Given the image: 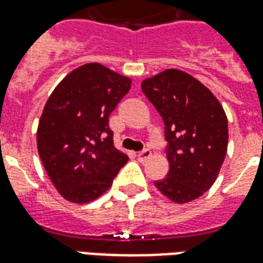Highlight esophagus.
<instances>
[{
  "label": "esophagus",
  "mask_w": 263,
  "mask_h": 263,
  "mask_svg": "<svg viewBox=\"0 0 263 263\" xmlns=\"http://www.w3.org/2000/svg\"><path fill=\"white\" fill-rule=\"evenodd\" d=\"M137 156H138V160H141V162H146V160L152 156V152H151L149 149H145V151H142V152H139Z\"/></svg>",
  "instance_id": "esophagus-1"
}]
</instances>
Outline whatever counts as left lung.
<instances>
[{
    "label": "left lung",
    "instance_id": "1",
    "mask_svg": "<svg viewBox=\"0 0 263 263\" xmlns=\"http://www.w3.org/2000/svg\"><path fill=\"white\" fill-rule=\"evenodd\" d=\"M165 124L167 176L154 182L177 204L203 196L220 173L228 146L226 111L201 81L179 69H166L141 83Z\"/></svg>",
    "mask_w": 263,
    "mask_h": 263
}]
</instances>
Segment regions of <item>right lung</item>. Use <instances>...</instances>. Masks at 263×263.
I'll return each instance as SVG.
<instances>
[{"label": "right lung", "instance_id": "right-lung-1", "mask_svg": "<svg viewBox=\"0 0 263 263\" xmlns=\"http://www.w3.org/2000/svg\"><path fill=\"white\" fill-rule=\"evenodd\" d=\"M132 80L100 63L71 70L43 107L37 152L54 189L67 201L86 204L104 194L128 162L114 146L108 118Z\"/></svg>", "mask_w": 263, "mask_h": 263}]
</instances>
